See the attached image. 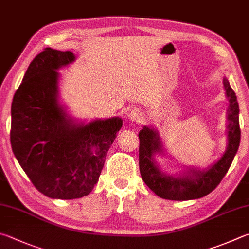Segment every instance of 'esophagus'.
I'll return each instance as SVG.
<instances>
[{
	"label": "esophagus",
	"mask_w": 249,
	"mask_h": 249,
	"mask_svg": "<svg viewBox=\"0 0 249 249\" xmlns=\"http://www.w3.org/2000/svg\"><path fill=\"white\" fill-rule=\"evenodd\" d=\"M127 117L130 122H136V123H142L144 119L143 112L139 109H134L130 110L127 113Z\"/></svg>",
	"instance_id": "obj_1"
}]
</instances>
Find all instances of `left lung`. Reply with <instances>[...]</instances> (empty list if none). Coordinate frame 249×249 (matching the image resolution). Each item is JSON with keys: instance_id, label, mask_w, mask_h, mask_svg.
Listing matches in <instances>:
<instances>
[{"instance_id": "left-lung-1", "label": "left lung", "mask_w": 249, "mask_h": 249, "mask_svg": "<svg viewBox=\"0 0 249 249\" xmlns=\"http://www.w3.org/2000/svg\"><path fill=\"white\" fill-rule=\"evenodd\" d=\"M228 100V146L223 156L213 165L205 170L189 169L183 175H169L162 172L155 160L156 153H162V142L159 133L153 127H144L139 137V170L143 182L151 191L163 199L192 200L205 197L218 186L227 174L236 155L241 140L239 107L236 94L223 78Z\"/></svg>"}]
</instances>
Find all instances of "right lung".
Instances as JSON below:
<instances>
[{"mask_svg": "<svg viewBox=\"0 0 249 249\" xmlns=\"http://www.w3.org/2000/svg\"><path fill=\"white\" fill-rule=\"evenodd\" d=\"M71 51L44 49L27 70L12 102L11 143L18 163L40 193L54 199L87 196L123 125L121 117L76 123L58 102L57 70Z\"/></svg>", "mask_w": 249, "mask_h": 249, "instance_id": "1", "label": "right lung"}]
</instances>
